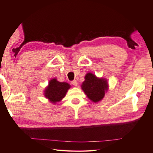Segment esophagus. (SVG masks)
I'll return each mask as SVG.
<instances>
[{
    "label": "esophagus",
    "mask_w": 153,
    "mask_h": 153,
    "mask_svg": "<svg viewBox=\"0 0 153 153\" xmlns=\"http://www.w3.org/2000/svg\"><path fill=\"white\" fill-rule=\"evenodd\" d=\"M71 84H72L73 85H75V86H77V85H78V82H77L76 80H73V81L71 82Z\"/></svg>",
    "instance_id": "34e87169"
}]
</instances>
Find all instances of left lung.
Returning a JSON list of instances; mask_svg holds the SVG:
<instances>
[{
    "label": "left lung",
    "mask_w": 153,
    "mask_h": 153,
    "mask_svg": "<svg viewBox=\"0 0 153 153\" xmlns=\"http://www.w3.org/2000/svg\"><path fill=\"white\" fill-rule=\"evenodd\" d=\"M81 88L87 97L94 103H98L105 97L108 90L107 80L103 77L99 78L92 73H87Z\"/></svg>",
    "instance_id": "1"
}]
</instances>
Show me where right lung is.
Here are the masks:
<instances>
[{
  "instance_id": "right-lung-1",
  "label": "right lung",
  "mask_w": 153,
  "mask_h": 153,
  "mask_svg": "<svg viewBox=\"0 0 153 153\" xmlns=\"http://www.w3.org/2000/svg\"><path fill=\"white\" fill-rule=\"evenodd\" d=\"M71 88V85L67 82H59L57 78H52L48 85L44 90V96L50 103L56 105L65 97L68 91Z\"/></svg>"
}]
</instances>
